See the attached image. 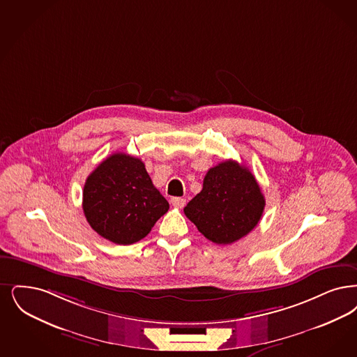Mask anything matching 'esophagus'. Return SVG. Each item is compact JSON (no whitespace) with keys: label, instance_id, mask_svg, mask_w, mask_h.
<instances>
[{"label":"esophagus","instance_id":"esophagus-1","mask_svg":"<svg viewBox=\"0 0 357 357\" xmlns=\"http://www.w3.org/2000/svg\"><path fill=\"white\" fill-rule=\"evenodd\" d=\"M172 206L176 207V208H183L185 206V198H178V197H175V198H172Z\"/></svg>","mask_w":357,"mask_h":357}]
</instances>
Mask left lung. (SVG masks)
I'll list each match as a JSON object with an SVG mask.
<instances>
[{
	"label": "left lung",
	"instance_id": "left-lung-1",
	"mask_svg": "<svg viewBox=\"0 0 357 357\" xmlns=\"http://www.w3.org/2000/svg\"><path fill=\"white\" fill-rule=\"evenodd\" d=\"M266 206L255 176L235 160L210 169L185 214L208 241L231 244L257 227Z\"/></svg>",
	"mask_w": 357,
	"mask_h": 357
}]
</instances>
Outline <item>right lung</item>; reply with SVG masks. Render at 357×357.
I'll use <instances>...</instances> for the list:
<instances>
[{
	"mask_svg": "<svg viewBox=\"0 0 357 357\" xmlns=\"http://www.w3.org/2000/svg\"><path fill=\"white\" fill-rule=\"evenodd\" d=\"M169 207L142 160L125 153L106 158L86 179L82 200L86 220L110 242L123 245L139 242Z\"/></svg>",
	"mask_w": 357,
	"mask_h": 357,
	"instance_id": "right-lung-1",
	"label": "right lung"
}]
</instances>
